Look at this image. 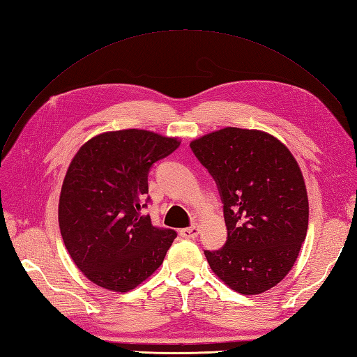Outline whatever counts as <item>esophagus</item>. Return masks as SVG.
Segmentation results:
<instances>
[{
  "label": "esophagus",
  "mask_w": 357,
  "mask_h": 357,
  "mask_svg": "<svg viewBox=\"0 0 357 357\" xmlns=\"http://www.w3.org/2000/svg\"><path fill=\"white\" fill-rule=\"evenodd\" d=\"M198 234H199V229L195 225L194 227H189V228H183L180 231V236L183 238H195Z\"/></svg>",
  "instance_id": "1"
}]
</instances>
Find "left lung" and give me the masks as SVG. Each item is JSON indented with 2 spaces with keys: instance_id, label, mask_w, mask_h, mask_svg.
<instances>
[{
  "instance_id": "obj_1",
  "label": "left lung",
  "mask_w": 357,
  "mask_h": 357,
  "mask_svg": "<svg viewBox=\"0 0 357 357\" xmlns=\"http://www.w3.org/2000/svg\"><path fill=\"white\" fill-rule=\"evenodd\" d=\"M190 149L224 202L228 238L219 250H204L210 268L240 294L271 290L291 271L307 231L298 163L273 135L255 129H220Z\"/></svg>"
}]
</instances>
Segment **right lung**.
Returning <instances> with one entry per match:
<instances>
[{"instance_id":"right-lung-1","label":"right lung","mask_w":357,"mask_h":357,"mask_svg":"<svg viewBox=\"0 0 357 357\" xmlns=\"http://www.w3.org/2000/svg\"><path fill=\"white\" fill-rule=\"evenodd\" d=\"M178 146V138L124 129L96 135L72 159L59 224L73 263L96 285L128 293L160 267L177 233L153 227L141 208L151 165Z\"/></svg>"}]
</instances>
